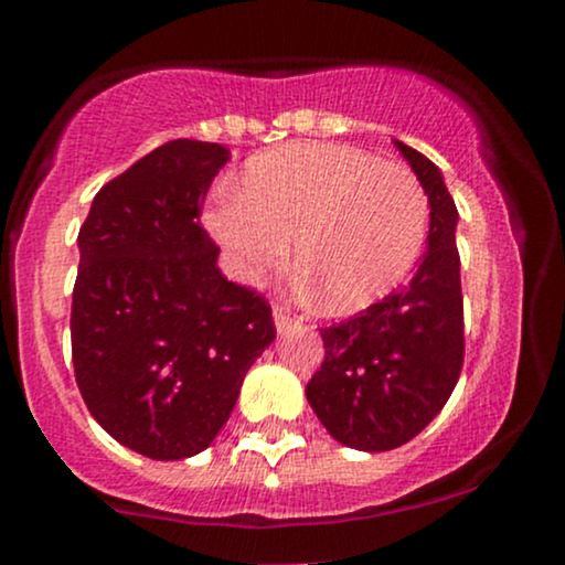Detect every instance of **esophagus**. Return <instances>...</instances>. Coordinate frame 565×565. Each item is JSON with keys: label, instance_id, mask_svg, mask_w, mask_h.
<instances>
[{"label": "esophagus", "instance_id": "1", "mask_svg": "<svg viewBox=\"0 0 565 565\" xmlns=\"http://www.w3.org/2000/svg\"><path fill=\"white\" fill-rule=\"evenodd\" d=\"M274 321H276L278 334H284V332H289L291 323H295L297 319L289 313V308H284V305H276V308H274Z\"/></svg>", "mask_w": 565, "mask_h": 565}]
</instances>
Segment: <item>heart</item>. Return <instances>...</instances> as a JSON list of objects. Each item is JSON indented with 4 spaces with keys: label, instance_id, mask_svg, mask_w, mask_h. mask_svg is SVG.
<instances>
[{
    "label": "heart",
    "instance_id": "1",
    "mask_svg": "<svg viewBox=\"0 0 565 565\" xmlns=\"http://www.w3.org/2000/svg\"><path fill=\"white\" fill-rule=\"evenodd\" d=\"M206 225L236 276L278 270L297 238V265L332 310H361L417 265L430 201L417 174L361 148L305 142L255 159L244 185L215 193Z\"/></svg>",
    "mask_w": 565,
    "mask_h": 565
}]
</instances>
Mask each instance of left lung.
<instances>
[{
    "mask_svg": "<svg viewBox=\"0 0 565 565\" xmlns=\"http://www.w3.org/2000/svg\"><path fill=\"white\" fill-rule=\"evenodd\" d=\"M430 201L427 252L414 276L353 319L321 329L327 353L305 387L329 436L391 451L423 433L457 385L465 359L457 206L430 159L395 140Z\"/></svg>",
    "mask_w": 565,
    "mask_h": 565,
    "instance_id": "obj_1",
    "label": "left lung"
}]
</instances>
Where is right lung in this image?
I'll list each match as a JSON object with an SVG mask.
<instances>
[{
    "mask_svg": "<svg viewBox=\"0 0 565 565\" xmlns=\"http://www.w3.org/2000/svg\"><path fill=\"white\" fill-rule=\"evenodd\" d=\"M228 148L170 140L97 191L79 231L71 355L108 436L151 459L204 451L276 340L270 305L220 274L199 225Z\"/></svg>",
    "mask_w": 565,
    "mask_h": 565,
    "instance_id": "1",
    "label": "right lung"
}]
</instances>
